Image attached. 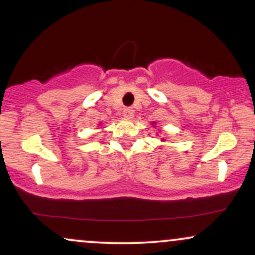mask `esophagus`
I'll list each match as a JSON object with an SVG mask.
<instances>
[{
    "instance_id": "1",
    "label": "esophagus",
    "mask_w": 255,
    "mask_h": 255,
    "mask_svg": "<svg viewBox=\"0 0 255 255\" xmlns=\"http://www.w3.org/2000/svg\"><path fill=\"white\" fill-rule=\"evenodd\" d=\"M124 116L126 119H131L134 116V110L131 108H126L124 110Z\"/></svg>"
}]
</instances>
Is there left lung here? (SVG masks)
<instances>
[{
  "instance_id": "obj_1",
  "label": "left lung",
  "mask_w": 255,
  "mask_h": 255,
  "mask_svg": "<svg viewBox=\"0 0 255 255\" xmlns=\"http://www.w3.org/2000/svg\"><path fill=\"white\" fill-rule=\"evenodd\" d=\"M162 141H165V139H162Z\"/></svg>"
}]
</instances>
